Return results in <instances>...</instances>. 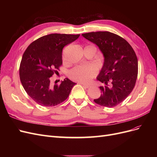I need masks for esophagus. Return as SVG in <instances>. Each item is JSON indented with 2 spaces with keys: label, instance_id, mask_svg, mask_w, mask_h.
Returning a JSON list of instances; mask_svg holds the SVG:
<instances>
[{
  "label": "esophagus",
  "instance_id": "obj_1",
  "mask_svg": "<svg viewBox=\"0 0 157 157\" xmlns=\"http://www.w3.org/2000/svg\"><path fill=\"white\" fill-rule=\"evenodd\" d=\"M81 84L82 85V86L84 87V88H88L90 86V85H88V84H82V83H81Z\"/></svg>",
  "mask_w": 157,
  "mask_h": 157
}]
</instances>
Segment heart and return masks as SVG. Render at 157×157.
Returning a JSON list of instances; mask_svg holds the SVG:
<instances>
[{
	"label": "heart",
	"mask_w": 157,
	"mask_h": 157,
	"mask_svg": "<svg viewBox=\"0 0 157 157\" xmlns=\"http://www.w3.org/2000/svg\"><path fill=\"white\" fill-rule=\"evenodd\" d=\"M96 73V68L92 66H77L69 71V77L80 82H88L94 78Z\"/></svg>",
	"instance_id": "b5f03b06"
}]
</instances>
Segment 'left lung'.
Listing matches in <instances>:
<instances>
[{
    "label": "left lung",
    "instance_id": "left-lung-1",
    "mask_svg": "<svg viewBox=\"0 0 157 157\" xmlns=\"http://www.w3.org/2000/svg\"><path fill=\"white\" fill-rule=\"evenodd\" d=\"M82 35L96 44L105 58L97 77L105 86L99 87L101 96L94 101L101 106L115 107L129 96L135 86L138 73L135 52L124 39L111 32H91Z\"/></svg>",
    "mask_w": 157,
    "mask_h": 157
}]
</instances>
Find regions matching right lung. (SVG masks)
<instances>
[{
    "label": "right lung",
    "instance_id": "right-lung-1",
    "mask_svg": "<svg viewBox=\"0 0 157 157\" xmlns=\"http://www.w3.org/2000/svg\"><path fill=\"white\" fill-rule=\"evenodd\" d=\"M80 35L50 34L33 41L23 53L20 65V78L25 92L36 103L53 107L67 99L75 82L65 78L59 85L50 83V77L62 65L64 46Z\"/></svg>",
    "mask_w": 157,
    "mask_h": 157
}]
</instances>
